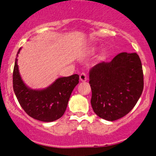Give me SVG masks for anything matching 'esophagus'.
<instances>
[{
	"label": "esophagus",
	"instance_id": "34e87169",
	"mask_svg": "<svg viewBox=\"0 0 156 156\" xmlns=\"http://www.w3.org/2000/svg\"><path fill=\"white\" fill-rule=\"evenodd\" d=\"M79 78H80V81H87V75H86L85 73H84V72L81 73Z\"/></svg>",
	"mask_w": 156,
	"mask_h": 156
}]
</instances>
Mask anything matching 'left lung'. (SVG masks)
Returning <instances> with one entry per match:
<instances>
[{"instance_id": "8db88e82", "label": "left lung", "mask_w": 156, "mask_h": 156, "mask_svg": "<svg viewBox=\"0 0 156 156\" xmlns=\"http://www.w3.org/2000/svg\"><path fill=\"white\" fill-rule=\"evenodd\" d=\"M91 106L105 120L115 121L134 107L144 90L142 63L136 53L123 52L89 72Z\"/></svg>"}]
</instances>
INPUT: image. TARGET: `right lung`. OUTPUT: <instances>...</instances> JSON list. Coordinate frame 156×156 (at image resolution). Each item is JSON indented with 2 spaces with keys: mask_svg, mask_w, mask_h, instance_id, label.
Here are the masks:
<instances>
[{
  "mask_svg": "<svg viewBox=\"0 0 156 156\" xmlns=\"http://www.w3.org/2000/svg\"><path fill=\"white\" fill-rule=\"evenodd\" d=\"M16 57L12 74L13 90L20 106L30 117L44 122L59 119L66 109L72 90L79 82V75L61 77L44 89L35 90L28 87L22 79Z\"/></svg>",
  "mask_w": 156,
  "mask_h": 156,
  "instance_id": "obj_1",
  "label": "right lung"
}]
</instances>
